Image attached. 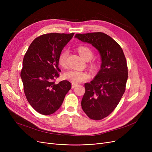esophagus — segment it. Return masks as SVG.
Masks as SVG:
<instances>
[{"label": "esophagus", "instance_id": "1", "mask_svg": "<svg viewBox=\"0 0 152 152\" xmlns=\"http://www.w3.org/2000/svg\"><path fill=\"white\" fill-rule=\"evenodd\" d=\"M76 86H77V85H76V84H72V86H71V88H72V89L75 88V87Z\"/></svg>", "mask_w": 152, "mask_h": 152}]
</instances>
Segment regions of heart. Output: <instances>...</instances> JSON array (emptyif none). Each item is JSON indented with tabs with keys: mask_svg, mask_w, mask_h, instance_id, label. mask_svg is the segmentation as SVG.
Listing matches in <instances>:
<instances>
[{
	"mask_svg": "<svg viewBox=\"0 0 152 152\" xmlns=\"http://www.w3.org/2000/svg\"><path fill=\"white\" fill-rule=\"evenodd\" d=\"M78 52L85 60H90L94 55L93 51L89 47L87 46H79L77 48ZM68 55V52L66 50H63L59 55L58 61L60 65L65 67L66 65V59ZM92 69H95L97 67V64L95 62H92L91 64ZM63 77L68 81H69L73 84H78L83 81H86L89 78V74L86 72H83L77 70H68L63 74Z\"/></svg>",
	"mask_w": 152,
	"mask_h": 152,
	"instance_id": "heart-1",
	"label": "heart"
}]
</instances>
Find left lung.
<instances>
[{
    "label": "left lung",
    "instance_id": "left-lung-1",
    "mask_svg": "<svg viewBox=\"0 0 152 152\" xmlns=\"http://www.w3.org/2000/svg\"><path fill=\"white\" fill-rule=\"evenodd\" d=\"M75 37L91 44L101 55V68L92 81L84 84L81 101L87 116L100 120L113 112L125 92L128 77L126 59L121 46L105 33L76 34Z\"/></svg>",
    "mask_w": 152,
    "mask_h": 152
}]
</instances>
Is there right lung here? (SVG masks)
Returning a JSON list of instances; mask_svg holds the SVG:
<instances>
[{"instance_id": "obj_1", "label": "right lung", "mask_w": 152, "mask_h": 152, "mask_svg": "<svg viewBox=\"0 0 152 152\" xmlns=\"http://www.w3.org/2000/svg\"><path fill=\"white\" fill-rule=\"evenodd\" d=\"M75 33H52L36 37L30 44L23 60L21 78L31 106L44 115L53 114L61 105L71 83L60 76L58 58Z\"/></svg>"}]
</instances>
